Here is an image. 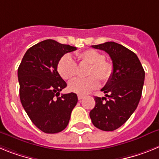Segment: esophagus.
Here are the masks:
<instances>
[{
  "label": "esophagus",
  "instance_id": "34e87169",
  "mask_svg": "<svg viewBox=\"0 0 159 159\" xmlns=\"http://www.w3.org/2000/svg\"><path fill=\"white\" fill-rule=\"evenodd\" d=\"M84 97H85L84 95H78V99L79 100H81V99H82L83 98H84Z\"/></svg>",
  "mask_w": 159,
  "mask_h": 159
}]
</instances>
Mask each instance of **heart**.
I'll return each instance as SVG.
<instances>
[{"instance_id": "heart-1", "label": "heart", "mask_w": 159, "mask_h": 159, "mask_svg": "<svg viewBox=\"0 0 159 159\" xmlns=\"http://www.w3.org/2000/svg\"><path fill=\"white\" fill-rule=\"evenodd\" d=\"M79 65L90 64L86 79H75L68 84V90L77 94H87L99 87V80L103 82L111 77L113 66L106 61L104 55L95 49H87L75 54ZM59 74L65 80H70L78 73V67L69 55H64L57 64Z\"/></svg>"}]
</instances>
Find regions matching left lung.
Listing matches in <instances>:
<instances>
[{
    "mask_svg": "<svg viewBox=\"0 0 159 159\" xmlns=\"http://www.w3.org/2000/svg\"><path fill=\"white\" fill-rule=\"evenodd\" d=\"M92 47L110 56L113 72L101 89L106 97H95V106L90 111V118L95 127L112 131L124 124L137 108L145 71L135 53L119 43L111 41Z\"/></svg>",
    "mask_w": 159,
    "mask_h": 159,
    "instance_id": "left-lung-1",
    "label": "left lung"
}]
</instances>
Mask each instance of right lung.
I'll return each mask as SVG.
<instances>
[{
  "instance_id": "right-lung-1",
  "label": "right lung",
  "mask_w": 159,
  "mask_h": 159,
  "mask_svg": "<svg viewBox=\"0 0 159 159\" xmlns=\"http://www.w3.org/2000/svg\"><path fill=\"white\" fill-rule=\"evenodd\" d=\"M75 50V47L45 40L28 49L18 67L22 106L35 126L47 134L66 128L78 102L73 92L58 97L67 84L57 71V64L64 54Z\"/></svg>"
}]
</instances>
